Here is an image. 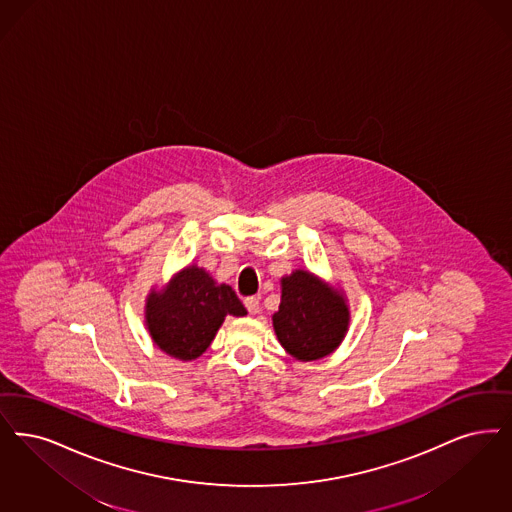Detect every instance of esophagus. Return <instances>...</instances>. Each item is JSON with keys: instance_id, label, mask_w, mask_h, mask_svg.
<instances>
[{"instance_id": "1", "label": "esophagus", "mask_w": 512, "mask_h": 512, "mask_svg": "<svg viewBox=\"0 0 512 512\" xmlns=\"http://www.w3.org/2000/svg\"><path fill=\"white\" fill-rule=\"evenodd\" d=\"M246 308L249 314H257V312H259V308H261V301H259V297H247Z\"/></svg>"}]
</instances>
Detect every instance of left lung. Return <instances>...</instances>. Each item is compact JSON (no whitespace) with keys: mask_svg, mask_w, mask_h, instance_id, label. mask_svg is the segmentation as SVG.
<instances>
[{"mask_svg":"<svg viewBox=\"0 0 512 512\" xmlns=\"http://www.w3.org/2000/svg\"><path fill=\"white\" fill-rule=\"evenodd\" d=\"M278 341L297 360H318L337 347L348 328L343 297L305 270L282 280V303L272 316Z\"/></svg>","mask_w":512,"mask_h":512,"instance_id":"8db88e82","label":"left lung"}]
</instances>
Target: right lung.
<instances>
[{
    "label": "right lung",
    "mask_w": 512,
    "mask_h": 512,
    "mask_svg": "<svg viewBox=\"0 0 512 512\" xmlns=\"http://www.w3.org/2000/svg\"><path fill=\"white\" fill-rule=\"evenodd\" d=\"M226 314L244 316L236 291L217 286L204 268L188 266L146 303V326L154 343L179 360H194L211 345Z\"/></svg>",
    "instance_id": "obj_1"
}]
</instances>
